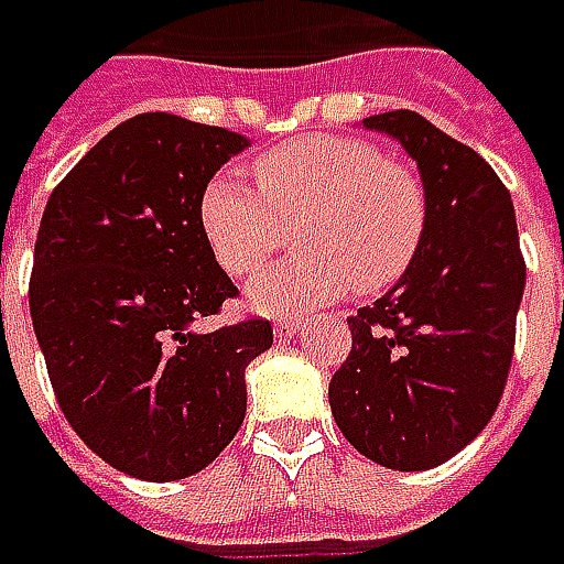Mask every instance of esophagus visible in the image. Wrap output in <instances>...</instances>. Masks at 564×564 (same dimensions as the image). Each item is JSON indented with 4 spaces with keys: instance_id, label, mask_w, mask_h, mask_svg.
<instances>
[{
    "instance_id": "esophagus-1",
    "label": "esophagus",
    "mask_w": 564,
    "mask_h": 564,
    "mask_svg": "<svg viewBox=\"0 0 564 564\" xmlns=\"http://www.w3.org/2000/svg\"><path fill=\"white\" fill-rule=\"evenodd\" d=\"M297 329H301V323H297V319H279V323L272 326V333H275L279 338H292Z\"/></svg>"
}]
</instances>
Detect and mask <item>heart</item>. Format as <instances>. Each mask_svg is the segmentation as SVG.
Wrapping results in <instances>:
<instances>
[{"label": "heart", "mask_w": 564, "mask_h": 564, "mask_svg": "<svg viewBox=\"0 0 564 564\" xmlns=\"http://www.w3.org/2000/svg\"><path fill=\"white\" fill-rule=\"evenodd\" d=\"M260 191L216 172L200 191V231L216 263L248 275L297 226V250L248 285L263 314H297L355 292L377 294L411 270L426 235L421 175L373 143L314 134L253 163Z\"/></svg>", "instance_id": "obj_1"}]
</instances>
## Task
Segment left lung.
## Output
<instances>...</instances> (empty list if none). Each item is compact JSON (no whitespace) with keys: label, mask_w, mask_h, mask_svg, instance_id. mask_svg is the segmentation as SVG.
<instances>
[{"label":"left lung","mask_w":564,"mask_h":564,"mask_svg":"<svg viewBox=\"0 0 564 564\" xmlns=\"http://www.w3.org/2000/svg\"><path fill=\"white\" fill-rule=\"evenodd\" d=\"M364 128L395 138L421 169L426 235L411 270L348 319L351 351L329 404L364 458L430 470L496 414L528 270L511 194L480 153L411 109Z\"/></svg>","instance_id":"left-lung-1"}]
</instances>
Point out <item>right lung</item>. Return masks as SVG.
<instances>
[{"instance_id":"right-lung-1","label":"right lung","mask_w":564,"mask_h":564,"mask_svg":"<svg viewBox=\"0 0 564 564\" xmlns=\"http://www.w3.org/2000/svg\"><path fill=\"white\" fill-rule=\"evenodd\" d=\"M245 134L169 112L121 121L58 182L36 231L31 319L58 408L102 462L182 480L248 411L270 319L197 333L235 297L200 231V191Z\"/></svg>"}]
</instances>
